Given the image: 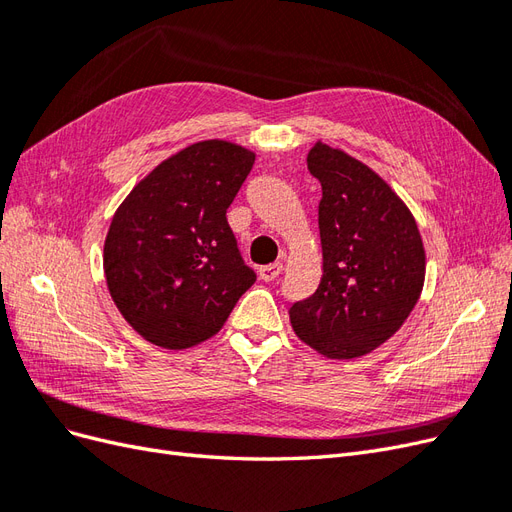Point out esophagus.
I'll return each instance as SVG.
<instances>
[{
	"label": "esophagus",
	"instance_id": "esophagus-1",
	"mask_svg": "<svg viewBox=\"0 0 512 512\" xmlns=\"http://www.w3.org/2000/svg\"><path fill=\"white\" fill-rule=\"evenodd\" d=\"M280 273H282V262H273V265H265V267L258 269L260 280H265V282L275 280V277L280 275Z\"/></svg>",
	"mask_w": 512,
	"mask_h": 512
}]
</instances>
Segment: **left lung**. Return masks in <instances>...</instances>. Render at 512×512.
I'll list each match as a JSON object with an SVG mask.
<instances>
[{"mask_svg": "<svg viewBox=\"0 0 512 512\" xmlns=\"http://www.w3.org/2000/svg\"><path fill=\"white\" fill-rule=\"evenodd\" d=\"M307 170L322 185V280L292 303V329L329 359L378 348L410 316L425 282V250L401 198L374 170L318 143Z\"/></svg>", "mask_w": 512, "mask_h": 512, "instance_id": "left-lung-1", "label": "left lung"}]
</instances>
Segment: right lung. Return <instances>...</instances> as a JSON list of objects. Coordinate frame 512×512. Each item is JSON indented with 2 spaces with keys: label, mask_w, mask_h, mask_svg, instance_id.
<instances>
[{
  "label": "right lung",
  "mask_w": 512,
  "mask_h": 512,
  "mask_svg": "<svg viewBox=\"0 0 512 512\" xmlns=\"http://www.w3.org/2000/svg\"><path fill=\"white\" fill-rule=\"evenodd\" d=\"M254 160L226 141L190 145L117 209L104 241L106 284L147 342L168 350L205 342L256 282L226 220Z\"/></svg>",
  "instance_id": "right-lung-1"
}]
</instances>
